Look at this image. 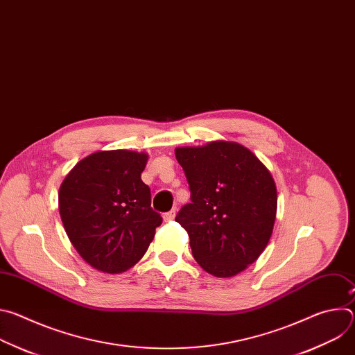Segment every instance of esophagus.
Returning <instances> with one entry per match:
<instances>
[{
	"label": "esophagus",
	"mask_w": 355,
	"mask_h": 355,
	"mask_svg": "<svg viewBox=\"0 0 355 355\" xmlns=\"http://www.w3.org/2000/svg\"><path fill=\"white\" fill-rule=\"evenodd\" d=\"M164 220L166 222H170V220H173L174 218H175V209H171L170 212H167V214H164Z\"/></svg>",
	"instance_id": "obj_1"
}]
</instances>
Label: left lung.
<instances>
[{
    "instance_id": "8db88e82",
    "label": "left lung",
    "mask_w": 355,
    "mask_h": 355,
    "mask_svg": "<svg viewBox=\"0 0 355 355\" xmlns=\"http://www.w3.org/2000/svg\"><path fill=\"white\" fill-rule=\"evenodd\" d=\"M191 204L175 220L187 230L196 263L229 278L254 263L267 247L277 215V187L267 167L234 141L177 147Z\"/></svg>"
}]
</instances>
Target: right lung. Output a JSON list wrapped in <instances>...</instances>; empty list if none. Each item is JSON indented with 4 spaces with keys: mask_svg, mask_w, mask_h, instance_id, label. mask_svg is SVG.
<instances>
[{
    "mask_svg": "<svg viewBox=\"0 0 355 355\" xmlns=\"http://www.w3.org/2000/svg\"><path fill=\"white\" fill-rule=\"evenodd\" d=\"M147 159L130 150L96 151L78 162L60 185L64 230L98 271L118 274L133 267L163 222L140 177Z\"/></svg>",
    "mask_w": 355,
    "mask_h": 355,
    "instance_id": "obj_1",
    "label": "right lung"
}]
</instances>
